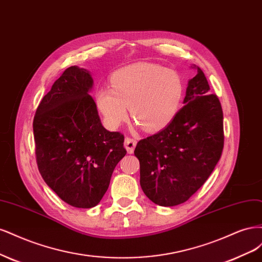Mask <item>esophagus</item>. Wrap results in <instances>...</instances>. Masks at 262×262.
<instances>
[{
    "instance_id": "1",
    "label": "esophagus",
    "mask_w": 262,
    "mask_h": 262,
    "mask_svg": "<svg viewBox=\"0 0 262 262\" xmlns=\"http://www.w3.org/2000/svg\"><path fill=\"white\" fill-rule=\"evenodd\" d=\"M136 143L137 141L130 138V137H126L125 138V142H124V146L126 148V150H127L128 154H133L134 152V149L135 147H136Z\"/></svg>"
}]
</instances>
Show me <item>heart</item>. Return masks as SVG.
Listing matches in <instances>:
<instances>
[{"instance_id":"heart-1","label":"heart","mask_w":262,"mask_h":262,"mask_svg":"<svg viewBox=\"0 0 262 262\" xmlns=\"http://www.w3.org/2000/svg\"><path fill=\"white\" fill-rule=\"evenodd\" d=\"M111 86L96 91V102L110 128L133 119L147 132L164 128L181 106L184 83L180 74L151 63H137L115 72Z\"/></svg>"}]
</instances>
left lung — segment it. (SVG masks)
I'll return each mask as SVG.
<instances>
[{"mask_svg": "<svg viewBox=\"0 0 262 262\" xmlns=\"http://www.w3.org/2000/svg\"><path fill=\"white\" fill-rule=\"evenodd\" d=\"M188 81L184 106L164 129L138 141L140 186L156 205L187 201L212 173L224 146L220 100L210 94L199 67Z\"/></svg>", "mask_w": 262, "mask_h": 262, "instance_id": "obj_1", "label": "left lung"}]
</instances>
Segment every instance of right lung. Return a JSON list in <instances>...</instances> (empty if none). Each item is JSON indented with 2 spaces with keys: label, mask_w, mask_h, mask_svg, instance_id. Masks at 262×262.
<instances>
[{
  "label": "right lung",
  "mask_w": 262,
  "mask_h": 262,
  "mask_svg": "<svg viewBox=\"0 0 262 262\" xmlns=\"http://www.w3.org/2000/svg\"><path fill=\"white\" fill-rule=\"evenodd\" d=\"M92 83L88 71L66 69L41 100L32 124L42 179L66 204L85 209L102 199L126 155L124 135L101 124L88 94Z\"/></svg>",
  "instance_id": "obj_1"
}]
</instances>
